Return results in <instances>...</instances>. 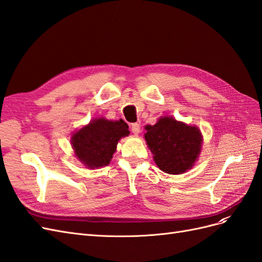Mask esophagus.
<instances>
[{
    "label": "esophagus",
    "instance_id": "34e87169",
    "mask_svg": "<svg viewBox=\"0 0 262 262\" xmlns=\"http://www.w3.org/2000/svg\"><path fill=\"white\" fill-rule=\"evenodd\" d=\"M140 130H141V125L138 122H134V123L131 124V131H132V133L139 134Z\"/></svg>",
    "mask_w": 262,
    "mask_h": 262
}]
</instances>
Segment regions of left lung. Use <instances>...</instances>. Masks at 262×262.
<instances>
[{"mask_svg":"<svg viewBox=\"0 0 262 262\" xmlns=\"http://www.w3.org/2000/svg\"><path fill=\"white\" fill-rule=\"evenodd\" d=\"M144 138L161 170L178 175L192 167L201 150L202 137L196 126L161 118L154 125L145 126Z\"/></svg>","mask_w":262,"mask_h":262,"instance_id":"8db88e82","label":"left lung"}]
</instances>
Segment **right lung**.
Returning <instances> with one entry per match:
<instances>
[{
	"label": "right lung",
	"mask_w": 262,
	"mask_h": 262,
	"mask_svg": "<svg viewBox=\"0 0 262 262\" xmlns=\"http://www.w3.org/2000/svg\"><path fill=\"white\" fill-rule=\"evenodd\" d=\"M128 129L129 125L121 119L119 121L96 119L73 134L72 146L87 167L107 166L116 152L118 141L130 133Z\"/></svg>",
	"instance_id": "add662e5"
}]
</instances>
